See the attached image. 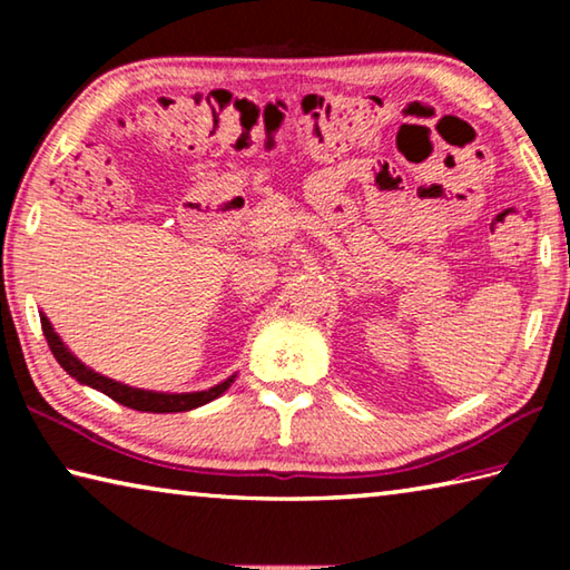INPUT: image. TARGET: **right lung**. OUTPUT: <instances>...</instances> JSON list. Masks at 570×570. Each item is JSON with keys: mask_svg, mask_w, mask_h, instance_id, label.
Listing matches in <instances>:
<instances>
[{"mask_svg": "<svg viewBox=\"0 0 570 570\" xmlns=\"http://www.w3.org/2000/svg\"><path fill=\"white\" fill-rule=\"evenodd\" d=\"M40 322H42V332H45V340L50 344V350L55 354V360L62 364V370L75 377L77 382L88 384L92 390H100L102 394H108L110 400L125 404V407L130 410H138V412H188L193 407H200V404H206L210 400H216L224 394L234 377L216 384V387H210L206 392H186V394H163V392H148V390H138V387H128V384H120L115 380L102 377V374L92 372L90 366H85L77 356L67 350L62 344L60 336L55 334L50 320H47L45 314H40Z\"/></svg>", "mask_w": 570, "mask_h": 570, "instance_id": "1", "label": "right lung"}]
</instances>
